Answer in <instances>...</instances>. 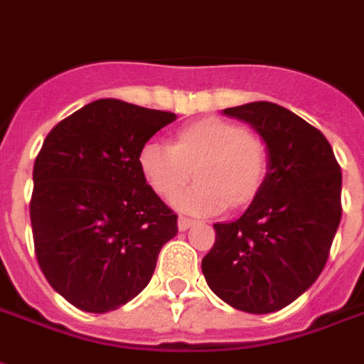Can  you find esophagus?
I'll return each instance as SVG.
<instances>
[{"label":"esophagus","mask_w":364,"mask_h":364,"mask_svg":"<svg viewBox=\"0 0 364 364\" xmlns=\"http://www.w3.org/2000/svg\"><path fill=\"white\" fill-rule=\"evenodd\" d=\"M193 225L192 219H188V217H180L178 219V230H188Z\"/></svg>","instance_id":"1"}]
</instances>
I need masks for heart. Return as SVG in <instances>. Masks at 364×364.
<instances>
[{"label":"heart","instance_id":"b5f03b06","mask_svg":"<svg viewBox=\"0 0 364 364\" xmlns=\"http://www.w3.org/2000/svg\"><path fill=\"white\" fill-rule=\"evenodd\" d=\"M139 168L163 198L173 196L196 170L198 184L174 196L172 205L184 213L213 215L256 196L266 174V149L235 122L205 118L180 127L174 145L145 143Z\"/></svg>","mask_w":364,"mask_h":364}]
</instances>
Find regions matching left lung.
<instances>
[{
	"instance_id": "left-lung-1",
	"label": "left lung",
	"mask_w": 364,
	"mask_h": 364,
	"mask_svg": "<svg viewBox=\"0 0 364 364\" xmlns=\"http://www.w3.org/2000/svg\"><path fill=\"white\" fill-rule=\"evenodd\" d=\"M266 145L262 186L237 221L215 223L201 259L209 289L232 309L269 314L322 273L341 221V171L320 129L273 102L225 108Z\"/></svg>"
}]
</instances>
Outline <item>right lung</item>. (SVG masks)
<instances>
[{"label":"right lung","instance_id":"1","mask_svg":"<svg viewBox=\"0 0 364 364\" xmlns=\"http://www.w3.org/2000/svg\"><path fill=\"white\" fill-rule=\"evenodd\" d=\"M176 114L100 98L48 134L34 161V250L55 293L110 312L147 287L176 215L153 192L139 151Z\"/></svg>","mask_w":364,"mask_h":364}]
</instances>
